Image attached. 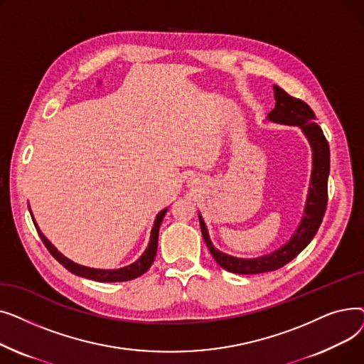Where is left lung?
<instances>
[{
	"mask_svg": "<svg viewBox=\"0 0 364 364\" xmlns=\"http://www.w3.org/2000/svg\"><path fill=\"white\" fill-rule=\"evenodd\" d=\"M274 100L276 106L269 114H267V121L279 125L299 128L311 147L313 153L310 187L304 205V215L299 224L296 225L291 239L283 243L280 247H277V250L255 258H240L235 255H228L217 250L211 240V236H209L208 227L205 224L202 214H198L202 236L209 252H211L214 259L224 270L236 274H259L267 272H274L284 264L292 261L301 251L307 247V245L316 236L328 205L331 151L329 144L323 136L321 128L316 122L314 112L307 103L292 97V95H289L277 85H274Z\"/></svg>",
	"mask_w": 364,
	"mask_h": 364,
	"instance_id": "1",
	"label": "left lung"
}]
</instances>
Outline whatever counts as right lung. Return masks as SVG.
Returning <instances> with one entry per match:
<instances>
[{
    "label": "right lung",
    "mask_w": 364,
    "mask_h": 364,
    "mask_svg": "<svg viewBox=\"0 0 364 364\" xmlns=\"http://www.w3.org/2000/svg\"><path fill=\"white\" fill-rule=\"evenodd\" d=\"M168 211V206L164 208L162 211L158 213L156 218H155V223H153L151 225V232H150V239H149V243H147V247L144 250V252L134 261L131 262L129 265H125V267H121V269H92V267H85V265H81L78 262H73L72 259H69L68 257H65L57 247L44 236V233L40 230V227H38L35 218H33V214L29 208V213H31V217H32V221L36 227V232L38 235H40L41 240L44 242V245L47 246V250L50 251V254L59 261L66 270H69L70 273H73L75 276H80V277H85V279H91V280H95V282H127V280H132L136 279L141 274H144L149 269L150 265L153 264V261H155V257H156V251H158V236H159V227L162 224V220L165 217Z\"/></svg>",
    "instance_id": "add662e5"
}]
</instances>
